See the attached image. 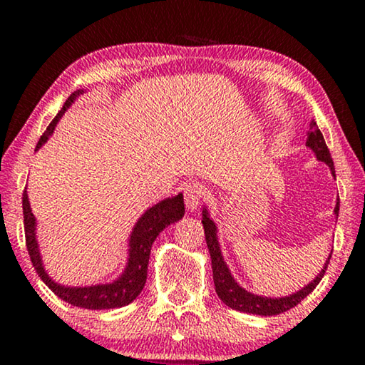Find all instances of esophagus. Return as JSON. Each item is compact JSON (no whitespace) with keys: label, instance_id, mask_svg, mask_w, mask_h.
<instances>
[{"label":"esophagus","instance_id":"esophagus-1","mask_svg":"<svg viewBox=\"0 0 365 365\" xmlns=\"http://www.w3.org/2000/svg\"><path fill=\"white\" fill-rule=\"evenodd\" d=\"M204 199H206V187L201 182L192 181L184 186V202H186L187 209H191V211L197 209Z\"/></svg>","mask_w":365,"mask_h":365}]
</instances>
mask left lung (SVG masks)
Here are the masks:
<instances>
[{
  "mask_svg": "<svg viewBox=\"0 0 365 365\" xmlns=\"http://www.w3.org/2000/svg\"><path fill=\"white\" fill-rule=\"evenodd\" d=\"M307 146L316 153V156L319 161L326 163L329 168H331L332 174L334 171V161L331 158V153H329V148L326 141H324V136L321 133V129L317 128L316 123H311V129L307 133ZM336 176V174H334ZM202 227H204V234H206V244L209 252H211V262H212V279H214V286H216V292L221 301L226 304L227 307L236 309V311L241 312H247V314H257V316H277V314H282L289 311V309L296 307L299 302L302 301L304 297H307L311 294L321 279L324 277V274L327 271L329 266V259L326 261V266L321 271V274L314 279L311 284H307L306 287L297 291L296 294L287 297H279V299H271V297H261L256 296V294H251L247 291H244L241 286H237V282L234 281L231 272L226 264H224L221 249H219L217 239H216V226L211 219L207 217V212L202 211ZM336 214H339V202L336 206Z\"/></svg>",
  "mask_w": 365,
  "mask_h": 365,
  "instance_id": "left-lung-1",
  "label": "left lung"
}]
</instances>
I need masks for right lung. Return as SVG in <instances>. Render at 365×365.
Instances as JSON below:
<instances>
[{"instance_id": "right-lung-1", "label": "right lung", "mask_w": 365, "mask_h": 365, "mask_svg": "<svg viewBox=\"0 0 365 365\" xmlns=\"http://www.w3.org/2000/svg\"><path fill=\"white\" fill-rule=\"evenodd\" d=\"M81 91L73 93L71 96L66 99L61 111H59L46 131L43 133V136L39 138L36 144V149L41 148L44 143L48 141V138L51 136L54 131V126L59 121V118L63 116L69 104L73 103V99L78 96ZM184 216V201L182 194H179L176 197H168L161 201L156 206L148 209L144 212V216L139 219L134 231L131 234V241H129V261L126 266V271L118 281L113 284H103V286H91V287H63L59 284L53 282L46 272H44L41 257H39L36 237H34V216L29 207L28 194L26 191L23 192V221H24V239H26V247L29 259H31L33 267L36 269L38 276L41 277V281L56 294L59 299L66 301L68 304H73L76 307L84 309H116L131 304L139 294H141L144 284H146L148 277V262H149V254H151V246L154 239L159 236V232L169 224L179 221Z\"/></svg>"}]
</instances>
